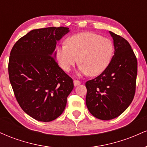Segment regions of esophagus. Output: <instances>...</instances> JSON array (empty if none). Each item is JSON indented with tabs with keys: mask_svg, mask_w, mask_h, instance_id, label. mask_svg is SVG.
Segmentation results:
<instances>
[{
	"mask_svg": "<svg viewBox=\"0 0 147 147\" xmlns=\"http://www.w3.org/2000/svg\"><path fill=\"white\" fill-rule=\"evenodd\" d=\"M73 82H74V85H75V86H79V84H81L80 81L76 80V79H75V80H74Z\"/></svg>",
	"mask_w": 147,
	"mask_h": 147,
	"instance_id": "obj_1",
	"label": "esophagus"
}]
</instances>
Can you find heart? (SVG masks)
<instances>
[{"label":"heart","instance_id":"obj_1","mask_svg":"<svg viewBox=\"0 0 147 147\" xmlns=\"http://www.w3.org/2000/svg\"><path fill=\"white\" fill-rule=\"evenodd\" d=\"M114 53L111 40L92 32H82L69 37L66 45L57 48L59 64L69 72L78 62L79 72L84 75L97 76L110 64Z\"/></svg>","mask_w":147,"mask_h":147}]
</instances>
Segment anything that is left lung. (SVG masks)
I'll list each match as a JSON object with an SVG mask.
<instances>
[{"instance_id":"obj_1","label":"left lung","mask_w":147,"mask_h":147,"mask_svg":"<svg viewBox=\"0 0 147 147\" xmlns=\"http://www.w3.org/2000/svg\"><path fill=\"white\" fill-rule=\"evenodd\" d=\"M115 47L108 68L98 77L86 83V104L94 117L110 120L129 107L136 93L137 58L125 38L109 32Z\"/></svg>"}]
</instances>
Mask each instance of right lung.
<instances>
[{
    "mask_svg": "<svg viewBox=\"0 0 147 147\" xmlns=\"http://www.w3.org/2000/svg\"><path fill=\"white\" fill-rule=\"evenodd\" d=\"M68 28L33 30L16 41L10 52L8 72L16 100L25 113L41 122L61 115L73 81L57 63V41Z\"/></svg>",
    "mask_w": 147,
    "mask_h": 147,
    "instance_id": "add662e5",
    "label": "right lung"
}]
</instances>
